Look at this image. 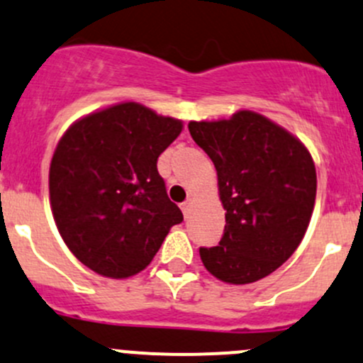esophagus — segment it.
<instances>
[{
	"label": "esophagus",
	"instance_id": "obj_1",
	"mask_svg": "<svg viewBox=\"0 0 363 363\" xmlns=\"http://www.w3.org/2000/svg\"><path fill=\"white\" fill-rule=\"evenodd\" d=\"M191 207H193V200H188L186 203L181 205V211L184 213V217L189 216V212H191Z\"/></svg>",
	"mask_w": 363,
	"mask_h": 363
}]
</instances>
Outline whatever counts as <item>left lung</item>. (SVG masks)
Listing matches in <instances>:
<instances>
[{
	"mask_svg": "<svg viewBox=\"0 0 363 363\" xmlns=\"http://www.w3.org/2000/svg\"><path fill=\"white\" fill-rule=\"evenodd\" d=\"M188 128L216 167L226 211L224 236L217 247L200 249L201 262L224 284H254L280 268L306 235L316 198L311 152L249 109L189 121Z\"/></svg>",
	"mask_w": 363,
	"mask_h": 363,
	"instance_id": "left-lung-1",
	"label": "left lung"
}]
</instances>
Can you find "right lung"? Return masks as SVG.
Listing matches in <instances>:
<instances>
[{"label":"right lung","mask_w":363,"mask_h":363,"mask_svg":"<svg viewBox=\"0 0 363 363\" xmlns=\"http://www.w3.org/2000/svg\"><path fill=\"white\" fill-rule=\"evenodd\" d=\"M182 127L127 101L85 114L60 137L48 172L52 213L91 272L114 280L140 273L182 220L156 169Z\"/></svg>","instance_id":"1"}]
</instances>
